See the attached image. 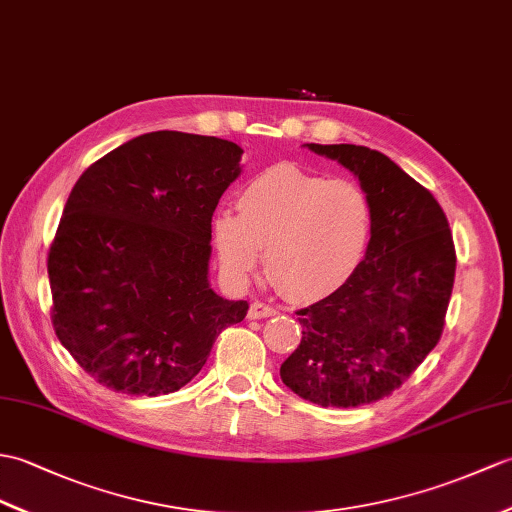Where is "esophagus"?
<instances>
[{"instance_id": "obj_1", "label": "esophagus", "mask_w": 512, "mask_h": 512, "mask_svg": "<svg viewBox=\"0 0 512 512\" xmlns=\"http://www.w3.org/2000/svg\"><path fill=\"white\" fill-rule=\"evenodd\" d=\"M279 312L272 305H266L261 301H253L251 310H248V318L251 320H259V318H268V316H277Z\"/></svg>"}]
</instances>
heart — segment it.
Instances as JSON below:
<instances>
[{
    "instance_id": "b5f03b06",
    "label": "heart",
    "mask_w": 512,
    "mask_h": 512,
    "mask_svg": "<svg viewBox=\"0 0 512 512\" xmlns=\"http://www.w3.org/2000/svg\"><path fill=\"white\" fill-rule=\"evenodd\" d=\"M371 207L360 185L329 181L294 163H277L248 181L237 216L218 211L213 242L224 270L244 279L266 248L268 275L294 301L334 294L360 268Z\"/></svg>"
}]
</instances>
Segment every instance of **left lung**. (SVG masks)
Segmentation results:
<instances>
[{
    "mask_svg": "<svg viewBox=\"0 0 512 512\" xmlns=\"http://www.w3.org/2000/svg\"><path fill=\"white\" fill-rule=\"evenodd\" d=\"M305 146L358 178L371 207V240L340 290L296 312L303 338L279 373L305 401L358 408L399 388L441 340L454 240L436 198L386 154Z\"/></svg>",
    "mask_w": 512,
    "mask_h": 512,
    "instance_id": "1",
    "label": "left lung"
}]
</instances>
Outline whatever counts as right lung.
<instances>
[{
  "instance_id": "1",
  "label": "right lung",
  "mask_w": 512,
  "mask_h": 512,
  "mask_svg": "<svg viewBox=\"0 0 512 512\" xmlns=\"http://www.w3.org/2000/svg\"><path fill=\"white\" fill-rule=\"evenodd\" d=\"M227 139L157 130L85 170L47 257L56 336L115 392L168 395L248 303L211 290V216L242 174Z\"/></svg>"
}]
</instances>
